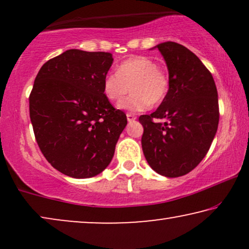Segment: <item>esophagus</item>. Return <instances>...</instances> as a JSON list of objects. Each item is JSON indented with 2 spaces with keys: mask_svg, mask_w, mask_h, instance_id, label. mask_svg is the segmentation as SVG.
Listing matches in <instances>:
<instances>
[{
  "mask_svg": "<svg viewBox=\"0 0 249 249\" xmlns=\"http://www.w3.org/2000/svg\"><path fill=\"white\" fill-rule=\"evenodd\" d=\"M127 119L129 122H131V121H135L136 119H137V117H136L134 113H127Z\"/></svg>",
  "mask_w": 249,
  "mask_h": 249,
  "instance_id": "1",
  "label": "esophagus"
}]
</instances>
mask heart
I'll return each instance as SVG.
<instances>
[{"label":"heart","instance_id":"obj_1","mask_svg":"<svg viewBox=\"0 0 249 249\" xmlns=\"http://www.w3.org/2000/svg\"><path fill=\"white\" fill-rule=\"evenodd\" d=\"M121 110L145 111L151 104H160L169 90V77L158 63L148 56H132L122 61L115 73H108L103 80V93L110 101H119Z\"/></svg>","mask_w":249,"mask_h":249}]
</instances>
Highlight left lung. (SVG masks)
Masks as SVG:
<instances>
[{
    "instance_id": "8db88e82",
    "label": "left lung",
    "mask_w": 249,
    "mask_h": 249,
    "mask_svg": "<svg viewBox=\"0 0 249 249\" xmlns=\"http://www.w3.org/2000/svg\"><path fill=\"white\" fill-rule=\"evenodd\" d=\"M155 47L168 67L169 90L158 110L139 117L142 147L155 172L176 178L195 169L209 152L219 125V100L212 74L192 51L175 42Z\"/></svg>"
}]
</instances>
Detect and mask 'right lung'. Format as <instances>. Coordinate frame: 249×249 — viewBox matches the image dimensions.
Segmentation results:
<instances>
[{
    "mask_svg": "<svg viewBox=\"0 0 249 249\" xmlns=\"http://www.w3.org/2000/svg\"><path fill=\"white\" fill-rule=\"evenodd\" d=\"M111 53L68 50L43 64L29 96L39 149L51 165L77 179L110 164L127 117L112 107L103 80Z\"/></svg>",
    "mask_w": 249,
    "mask_h": 249,
    "instance_id": "add662e5",
    "label": "right lung"
}]
</instances>
